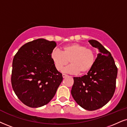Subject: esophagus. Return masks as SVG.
Here are the masks:
<instances>
[{
	"label": "esophagus",
	"instance_id": "34e87169",
	"mask_svg": "<svg viewBox=\"0 0 127 127\" xmlns=\"http://www.w3.org/2000/svg\"><path fill=\"white\" fill-rule=\"evenodd\" d=\"M67 76H68V75H66V74H64V73H63V74H62V77H63L64 78H65V77H66Z\"/></svg>",
	"mask_w": 127,
	"mask_h": 127
}]
</instances>
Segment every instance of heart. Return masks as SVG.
<instances>
[{
  "instance_id": "heart-1",
  "label": "heart",
  "mask_w": 127,
  "mask_h": 127,
  "mask_svg": "<svg viewBox=\"0 0 127 127\" xmlns=\"http://www.w3.org/2000/svg\"><path fill=\"white\" fill-rule=\"evenodd\" d=\"M51 57L58 71H61L68 65L69 61L71 65L64 68L62 71L71 74L88 72L94 65L96 58L95 51L78 43L65 46L62 52L57 49H54Z\"/></svg>"
}]
</instances>
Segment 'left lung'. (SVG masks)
<instances>
[{"mask_svg": "<svg viewBox=\"0 0 127 127\" xmlns=\"http://www.w3.org/2000/svg\"><path fill=\"white\" fill-rule=\"evenodd\" d=\"M99 51L95 63L87 75L73 77L72 96L84 109L94 111L104 107L111 99L116 87L118 69L114 58L99 42L88 40Z\"/></svg>", "mask_w": 127, "mask_h": 127, "instance_id": "8db88e82", "label": "left lung"}]
</instances>
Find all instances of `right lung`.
<instances>
[{
    "instance_id": "1",
    "label": "right lung",
    "mask_w": 127,
    "mask_h": 127,
    "mask_svg": "<svg viewBox=\"0 0 127 127\" xmlns=\"http://www.w3.org/2000/svg\"><path fill=\"white\" fill-rule=\"evenodd\" d=\"M55 41L37 39L23 45L14 56L11 82L15 94L26 105L42 107L54 98L63 77L51 54Z\"/></svg>"
}]
</instances>
